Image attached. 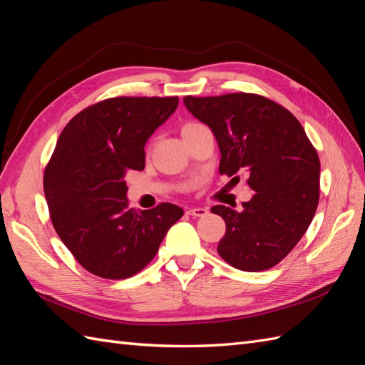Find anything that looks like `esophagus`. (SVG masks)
<instances>
[{"label":"esophagus","instance_id":"34e87169","mask_svg":"<svg viewBox=\"0 0 365 365\" xmlns=\"http://www.w3.org/2000/svg\"><path fill=\"white\" fill-rule=\"evenodd\" d=\"M190 216H194V217H205L208 215V210L207 208H190L188 211H186Z\"/></svg>","mask_w":365,"mask_h":365}]
</instances>
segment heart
Segmentation results:
<instances>
[{"instance_id": "1", "label": "heart", "mask_w": 365, "mask_h": 365, "mask_svg": "<svg viewBox=\"0 0 365 365\" xmlns=\"http://www.w3.org/2000/svg\"><path fill=\"white\" fill-rule=\"evenodd\" d=\"M202 124H197V123H186L183 127H182V135H185V133H188V132H191V130H196V129H199Z\"/></svg>"}]
</instances>
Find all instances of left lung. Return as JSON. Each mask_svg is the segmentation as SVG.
<instances>
[{"label": "left lung", "instance_id": "8db88e82", "mask_svg": "<svg viewBox=\"0 0 365 365\" xmlns=\"http://www.w3.org/2000/svg\"><path fill=\"white\" fill-rule=\"evenodd\" d=\"M183 104L213 132L219 173H247L255 191L242 211L211 208L227 227L219 255L245 272L274 267L307 233L317 210L320 162L307 132L289 110L250 93L186 96Z\"/></svg>", "mask_w": 365, "mask_h": 365}]
</instances>
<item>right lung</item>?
Returning <instances> with one entry per match:
<instances>
[{"mask_svg":"<svg viewBox=\"0 0 365 365\" xmlns=\"http://www.w3.org/2000/svg\"><path fill=\"white\" fill-rule=\"evenodd\" d=\"M179 98H113L65 125L45 169L43 190L58 238L88 272L123 279L148 266L183 216L173 203L129 208L125 174L144 169V146Z\"/></svg>","mask_w":365,"mask_h":365,"instance_id":"right-lung-1","label":"right lung"}]
</instances>
